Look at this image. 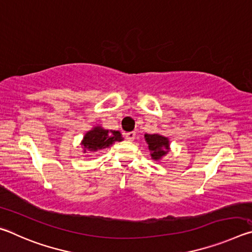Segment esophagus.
Returning <instances> with one entry per match:
<instances>
[{"label": "esophagus", "mask_w": 252, "mask_h": 252, "mask_svg": "<svg viewBox=\"0 0 252 252\" xmlns=\"http://www.w3.org/2000/svg\"><path fill=\"white\" fill-rule=\"evenodd\" d=\"M126 138L127 141H133L134 138H135V132L134 131L127 132V133H126Z\"/></svg>", "instance_id": "1"}]
</instances>
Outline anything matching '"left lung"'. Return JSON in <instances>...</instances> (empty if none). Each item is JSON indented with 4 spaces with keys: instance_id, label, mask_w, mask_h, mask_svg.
Masks as SVG:
<instances>
[{
    "instance_id": "8db88e82",
    "label": "left lung",
    "mask_w": 252,
    "mask_h": 252,
    "mask_svg": "<svg viewBox=\"0 0 252 252\" xmlns=\"http://www.w3.org/2000/svg\"><path fill=\"white\" fill-rule=\"evenodd\" d=\"M144 139L148 143L149 150L153 160H160L170 150L169 139L160 134H144Z\"/></svg>"
}]
</instances>
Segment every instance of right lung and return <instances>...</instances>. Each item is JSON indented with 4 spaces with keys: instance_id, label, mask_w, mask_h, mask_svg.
Instances as JSON below:
<instances>
[{
    "instance_id": "add662e5",
    "label": "right lung",
    "mask_w": 252,
    "mask_h": 252,
    "mask_svg": "<svg viewBox=\"0 0 252 252\" xmlns=\"http://www.w3.org/2000/svg\"><path fill=\"white\" fill-rule=\"evenodd\" d=\"M122 134L119 131L105 130L97 126L85 133L81 146L83 147V152H96L109 148L116 141H122Z\"/></svg>"
}]
</instances>
